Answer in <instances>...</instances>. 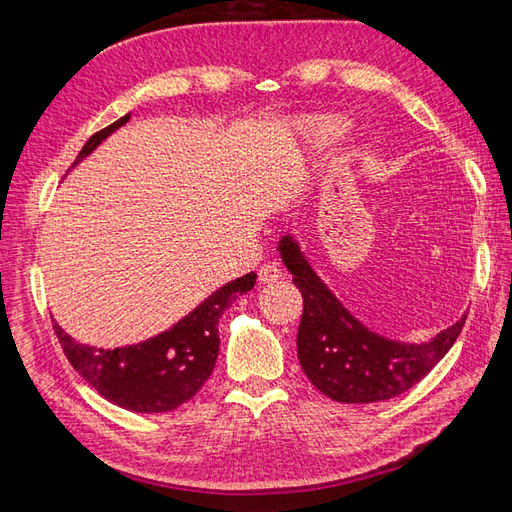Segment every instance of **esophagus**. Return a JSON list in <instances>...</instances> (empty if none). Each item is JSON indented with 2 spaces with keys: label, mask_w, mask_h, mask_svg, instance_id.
Here are the masks:
<instances>
[{
  "label": "esophagus",
  "mask_w": 512,
  "mask_h": 512,
  "mask_svg": "<svg viewBox=\"0 0 512 512\" xmlns=\"http://www.w3.org/2000/svg\"><path fill=\"white\" fill-rule=\"evenodd\" d=\"M259 284H275L281 279V268L277 264H264L259 268Z\"/></svg>",
  "instance_id": "1"
}]
</instances>
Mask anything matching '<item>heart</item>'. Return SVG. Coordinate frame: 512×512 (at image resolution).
I'll return each mask as SVG.
<instances>
[{"instance_id": "b5f03b06", "label": "heart", "mask_w": 512, "mask_h": 512, "mask_svg": "<svg viewBox=\"0 0 512 512\" xmlns=\"http://www.w3.org/2000/svg\"><path fill=\"white\" fill-rule=\"evenodd\" d=\"M347 129V121L343 116H314L306 118L299 125L301 140L310 149H323L332 145L336 138H341Z\"/></svg>"}]
</instances>
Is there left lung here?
<instances>
[{"instance_id": "left-lung-1", "label": "left lung", "mask_w": 512, "mask_h": 512, "mask_svg": "<svg viewBox=\"0 0 512 512\" xmlns=\"http://www.w3.org/2000/svg\"><path fill=\"white\" fill-rule=\"evenodd\" d=\"M281 262L303 297L297 354L303 372L336 402H380L400 396L436 367L458 339L466 314L424 343H402L358 321L314 273L292 235L279 239Z\"/></svg>"}]
</instances>
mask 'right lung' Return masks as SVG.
I'll return each instance as SVG.
<instances>
[{
    "label": "right lung",
    "mask_w": 512,
    "mask_h": 512,
    "mask_svg": "<svg viewBox=\"0 0 512 512\" xmlns=\"http://www.w3.org/2000/svg\"><path fill=\"white\" fill-rule=\"evenodd\" d=\"M127 121L129 114L96 132L83 145L72 167L88 158L107 136ZM255 279L257 275L250 273L228 281L169 330L136 345L103 350V347L76 343L59 323H54V334L70 365L105 400L136 413L171 411L198 394L206 378L211 376L220 352L217 323L239 295L253 290Z\"/></svg>",
    "instance_id": "1"
}]
</instances>
